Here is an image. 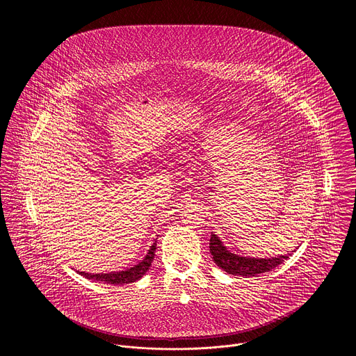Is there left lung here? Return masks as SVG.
Returning <instances> with one entry per match:
<instances>
[{"label": "left lung", "mask_w": 356, "mask_h": 356, "mask_svg": "<svg viewBox=\"0 0 356 356\" xmlns=\"http://www.w3.org/2000/svg\"><path fill=\"white\" fill-rule=\"evenodd\" d=\"M210 252L217 266L234 276H257L259 273L269 272L283 264L289 255H282L270 259H258V258H245L236 253L229 252L224 243L218 239L216 234H211L210 238ZM294 252V250H293Z\"/></svg>", "instance_id": "left-lung-1"}]
</instances>
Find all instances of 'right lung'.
<instances>
[{
    "label": "right lung",
    "mask_w": 356,
    "mask_h": 356,
    "mask_svg": "<svg viewBox=\"0 0 356 356\" xmlns=\"http://www.w3.org/2000/svg\"><path fill=\"white\" fill-rule=\"evenodd\" d=\"M155 250H156V242L150 246L147 250L146 257L134 268L121 270V272H111V273H86V272H79V275L90 279V280H98V282H104L110 284H128L139 280L150 268L152 261L155 258Z\"/></svg>",
    "instance_id": "right-lung-1"
}]
</instances>
